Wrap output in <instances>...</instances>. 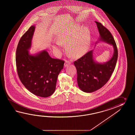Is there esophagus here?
<instances>
[{"label":"esophagus","mask_w":135,"mask_h":135,"mask_svg":"<svg viewBox=\"0 0 135 135\" xmlns=\"http://www.w3.org/2000/svg\"><path fill=\"white\" fill-rule=\"evenodd\" d=\"M70 64H71V63L69 61H66L65 63L64 64V66L66 67V66H68L69 65H70Z\"/></svg>","instance_id":"1"}]
</instances>
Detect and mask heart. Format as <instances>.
<instances>
[{"label": "heart", "mask_w": 135, "mask_h": 135, "mask_svg": "<svg viewBox=\"0 0 135 135\" xmlns=\"http://www.w3.org/2000/svg\"><path fill=\"white\" fill-rule=\"evenodd\" d=\"M90 41L91 33L89 28L87 27L81 28L80 25H76L59 34L57 42L53 46V48L59 52L62 45H66V52L70 56L79 57L87 52Z\"/></svg>", "instance_id": "b5f03b06"}]
</instances>
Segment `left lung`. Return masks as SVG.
<instances>
[{"label":"left lung","instance_id":"obj_1","mask_svg":"<svg viewBox=\"0 0 135 135\" xmlns=\"http://www.w3.org/2000/svg\"><path fill=\"white\" fill-rule=\"evenodd\" d=\"M95 23L99 34L95 44L102 42L112 45L113 54L109 60L101 63L95 59L94 50H92L75 61L74 64L77 72L78 85L82 91L87 93L100 89L108 82L114 71L118 59L117 48L112 35L101 23L97 21Z\"/></svg>","mask_w":135,"mask_h":135}]
</instances>
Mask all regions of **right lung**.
<instances>
[{
  "mask_svg": "<svg viewBox=\"0 0 135 135\" xmlns=\"http://www.w3.org/2000/svg\"><path fill=\"white\" fill-rule=\"evenodd\" d=\"M35 26H31L21 37L16 52L18 75L26 89L34 95L47 98L56 89L58 76L63 69L64 61L51 57L46 50L31 54Z\"/></svg>",
  "mask_w": 135,
  "mask_h": 135,
  "instance_id": "obj_1",
  "label": "right lung"
}]
</instances>
